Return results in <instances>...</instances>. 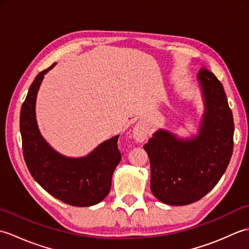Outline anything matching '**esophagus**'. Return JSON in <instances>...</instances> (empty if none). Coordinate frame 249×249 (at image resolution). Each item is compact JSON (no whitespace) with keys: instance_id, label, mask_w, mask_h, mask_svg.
Wrapping results in <instances>:
<instances>
[{"instance_id":"34e87169","label":"esophagus","mask_w":249,"mask_h":249,"mask_svg":"<svg viewBox=\"0 0 249 249\" xmlns=\"http://www.w3.org/2000/svg\"><path fill=\"white\" fill-rule=\"evenodd\" d=\"M146 137H147V129L143 125L137 124L133 129V138L137 142H142L146 139Z\"/></svg>"}]
</instances>
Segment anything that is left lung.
Returning <instances> with one entry per match:
<instances>
[{
	"label": "left lung",
	"mask_w": 249,
	"mask_h": 249,
	"mask_svg": "<svg viewBox=\"0 0 249 249\" xmlns=\"http://www.w3.org/2000/svg\"><path fill=\"white\" fill-rule=\"evenodd\" d=\"M198 79L204 103L199 134L181 139L158 129L143 145L150 158L152 193L169 205L204 197L223 177L233 151V116L223 84L205 67Z\"/></svg>",
	"instance_id": "8db88e82"
}]
</instances>
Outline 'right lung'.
<instances>
[{
    "label": "right lung",
    "mask_w": 249,
    "mask_h": 249,
    "mask_svg": "<svg viewBox=\"0 0 249 249\" xmlns=\"http://www.w3.org/2000/svg\"><path fill=\"white\" fill-rule=\"evenodd\" d=\"M54 65L36 76L21 107L23 157L31 176L51 196L73 206H91L103 201L110 192L112 174L121 160L120 136L106 140L80 158L63 156L52 149L39 133L35 104L44 76Z\"/></svg>",
    "instance_id": "add662e5"
}]
</instances>
